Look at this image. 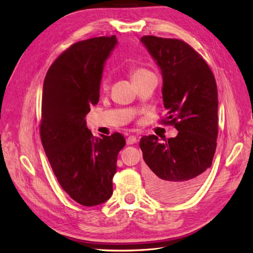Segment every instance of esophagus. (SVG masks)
<instances>
[{"label":"esophagus","mask_w":253,"mask_h":253,"mask_svg":"<svg viewBox=\"0 0 253 253\" xmlns=\"http://www.w3.org/2000/svg\"><path fill=\"white\" fill-rule=\"evenodd\" d=\"M137 137L136 136H128L126 138V144H134L137 142Z\"/></svg>","instance_id":"1"}]
</instances>
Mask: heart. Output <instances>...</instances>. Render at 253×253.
Masks as SVG:
<instances>
[{
    "mask_svg": "<svg viewBox=\"0 0 253 253\" xmlns=\"http://www.w3.org/2000/svg\"><path fill=\"white\" fill-rule=\"evenodd\" d=\"M152 73L149 72L148 70H144V68H135V70H133L131 72V78H132V81H136V80H139L143 77H145V76L148 75H151ZM103 87L105 88L106 86H108V79L104 78L103 79V83H102Z\"/></svg>",
    "mask_w": 253,
    "mask_h": 253,
    "instance_id": "b5f03b06",
    "label": "heart"
}]
</instances>
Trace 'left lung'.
Here are the masks:
<instances>
[{
	"instance_id": "1",
	"label": "left lung",
	"mask_w": 253,
	"mask_h": 253,
	"mask_svg": "<svg viewBox=\"0 0 253 253\" xmlns=\"http://www.w3.org/2000/svg\"><path fill=\"white\" fill-rule=\"evenodd\" d=\"M140 41L162 72L165 122L178 131L166 142L155 135L140 139L149 188L160 201L180 202L200 188L215 153L216 83L206 61L186 42L154 36Z\"/></svg>"
}]
</instances>
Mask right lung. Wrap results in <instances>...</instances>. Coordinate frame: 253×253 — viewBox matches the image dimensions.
Wrapping results in <instances>:
<instances>
[{"mask_svg": "<svg viewBox=\"0 0 253 253\" xmlns=\"http://www.w3.org/2000/svg\"><path fill=\"white\" fill-rule=\"evenodd\" d=\"M117 44L116 36L73 44L51 64L43 84L44 151L60 186L85 207L112 196L117 155L126 145L119 133L94 137L85 120L99 101L104 64Z\"/></svg>", "mask_w": 253, "mask_h": 253, "instance_id": "1", "label": "right lung"}]
</instances>
